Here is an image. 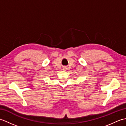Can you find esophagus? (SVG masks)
<instances>
[{"mask_svg":"<svg viewBox=\"0 0 126 126\" xmlns=\"http://www.w3.org/2000/svg\"><path fill=\"white\" fill-rule=\"evenodd\" d=\"M63 69V70H66V69H67V68H66V66H64Z\"/></svg>","mask_w":126,"mask_h":126,"instance_id":"34e87169","label":"esophagus"}]
</instances>
